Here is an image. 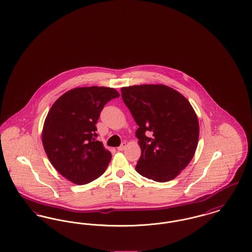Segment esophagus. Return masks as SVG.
Returning a JSON list of instances; mask_svg holds the SVG:
<instances>
[{"label":"esophagus","instance_id":"34e87169","mask_svg":"<svg viewBox=\"0 0 252 252\" xmlns=\"http://www.w3.org/2000/svg\"><path fill=\"white\" fill-rule=\"evenodd\" d=\"M126 142H123L120 146L118 147V150H119V151H123V150L126 148Z\"/></svg>","mask_w":252,"mask_h":252}]
</instances>
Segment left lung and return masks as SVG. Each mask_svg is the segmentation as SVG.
<instances>
[{
  "mask_svg": "<svg viewBox=\"0 0 252 252\" xmlns=\"http://www.w3.org/2000/svg\"><path fill=\"white\" fill-rule=\"evenodd\" d=\"M121 93L139 126L142 155L136 171L158 182L174 180L190 163L198 144L199 124L190 102L165 85L124 87Z\"/></svg>",
  "mask_w": 252,
  "mask_h": 252,
  "instance_id": "left-lung-1",
  "label": "left lung"
}]
</instances>
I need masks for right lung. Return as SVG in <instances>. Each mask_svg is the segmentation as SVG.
Listing matches in <instances>:
<instances>
[{"label":"right lung","instance_id":"1","mask_svg":"<svg viewBox=\"0 0 252 252\" xmlns=\"http://www.w3.org/2000/svg\"><path fill=\"white\" fill-rule=\"evenodd\" d=\"M119 93L107 87H82L65 93L50 108L42 144L61 176L83 185L104 174L111 154L96 141L95 124L104 106Z\"/></svg>","mask_w":252,"mask_h":252}]
</instances>
